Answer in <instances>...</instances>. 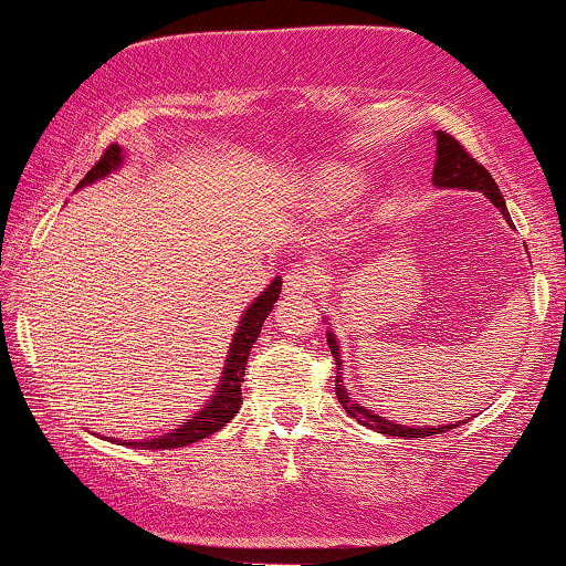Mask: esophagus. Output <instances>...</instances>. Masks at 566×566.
<instances>
[{
	"instance_id": "obj_1",
	"label": "esophagus",
	"mask_w": 566,
	"mask_h": 566,
	"mask_svg": "<svg viewBox=\"0 0 566 566\" xmlns=\"http://www.w3.org/2000/svg\"><path fill=\"white\" fill-rule=\"evenodd\" d=\"M323 283V272H319L317 264H294L283 277V294L285 296H306L315 294Z\"/></svg>"
}]
</instances>
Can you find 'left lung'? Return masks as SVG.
<instances>
[{
	"label": "left lung",
	"mask_w": 566,
	"mask_h": 566,
	"mask_svg": "<svg viewBox=\"0 0 566 566\" xmlns=\"http://www.w3.org/2000/svg\"><path fill=\"white\" fill-rule=\"evenodd\" d=\"M436 155L438 157H436V167H432V184H436L438 188H467V191H483L485 197L501 209L504 220L512 222L509 220L506 201H504V197H501L496 180L491 178V172H488L485 167L480 165L478 159L457 142V138H453L451 134H446V130H436ZM327 346H331L333 357H336L338 369H340V348H338L336 333L327 331ZM336 396H338V401L344 403V409L348 411V415L354 417V420H357L359 424H365V428H369V430L386 432V436L424 438V436H438V432L451 430V424H441V428H403V424L390 422V420H386V417H378L373 409L359 407L357 401L348 399V390L344 386V375L340 373H336ZM453 428H457V424H453Z\"/></svg>",
	"instance_id": "obj_1"
}]
</instances>
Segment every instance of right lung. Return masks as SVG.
Wrapping results in <instances>:
<instances>
[{"mask_svg": "<svg viewBox=\"0 0 566 566\" xmlns=\"http://www.w3.org/2000/svg\"><path fill=\"white\" fill-rule=\"evenodd\" d=\"M123 165V149L117 144L107 146V151L99 157V163H96L91 170L86 172V178L81 180V186H88L94 184V180H99L104 176H109V172L117 170V167ZM281 277H275L268 289L262 291L260 296L254 298V302L249 304V310L243 312L241 323H239V331H235L233 336V344L228 348V357H226V367H222V378H220V386L214 390V396L209 399V403L205 409L199 411L193 420H188L176 428L172 432H165V436H157V438H149V441H130L125 446H138V449H180V446H188V443H197L201 438L207 436H214L222 424H228L233 420L235 415H239L241 409V382H243V373H247V361H249V352L251 346H254V340L260 338V331H262V323L268 319V315L272 312V304L277 302V296H281Z\"/></svg>", "mask_w": 566, "mask_h": 566, "instance_id": "1", "label": "right lung"}]
</instances>
